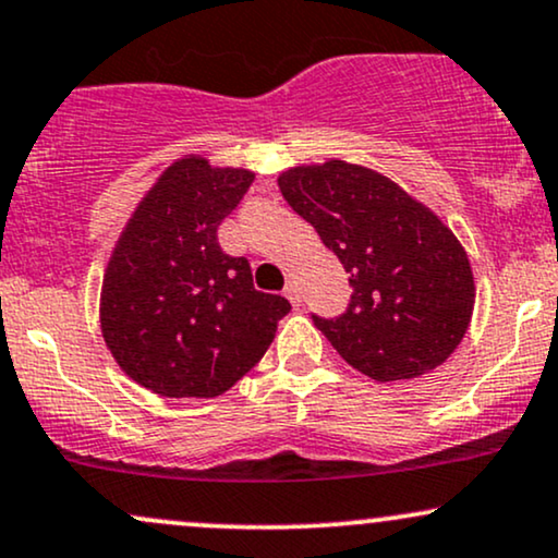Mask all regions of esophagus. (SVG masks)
Instances as JSON below:
<instances>
[{
    "instance_id": "obj_1",
    "label": "esophagus",
    "mask_w": 558,
    "mask_h": 558,
    "mask_svg": "<svg viewBox=\"0 0 558 558\" xmlns=\"http://www.w3.org/2000/svg\"><path fill=\"white\" fill-rule=\"evenodd\" d=\"M283 296L291 301L293 306H301V291H299V286H296V280H288L286 283V291H283Z\"/></svg>"
}]
</instances>
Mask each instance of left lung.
I'll list each match as a JSON object with an SVG mask.
<instances>
[{
	"mask_svg": "<svg viewBox=\"0 0 558 558\" xmlns=\"http://www.w3.org/2000/svg\"><path fill=\"white\" fill-rule=\"evenodd\" d=\"M278 186L351 275L345 314L312 317L335 351L377 381L445 364L471 325L475 283L439 215L392 179L338 158L293 166Z\"/></svg>",
	"mask_w": 558,
	"mask_h": 558,
	"instance_id": "left-lung-1",
	"label": "left lung"
}]
</instances>
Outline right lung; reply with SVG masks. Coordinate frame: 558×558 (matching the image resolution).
Returning a JSON list of instances; mask_svg holds the SVG:
<instances>
[{
	"label": "right lung",
	"instance_id": "obj_1",
	"mask_svg": "<svg viewBox=\"0 0 558 558\" xmlns=\"http://www.w3.org/2000/svg\"><path fill=\"white\" fill-rule=\"evenodd\" d=\"M254 173L184 156L160 173L113 246L100 332L126 377L160 398H218L270 348L291 304L252 283L218 226Z\"/></svg>",
	"mask_w": 558,
	"mask_h": 558
}]
</instances>
